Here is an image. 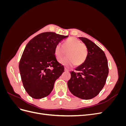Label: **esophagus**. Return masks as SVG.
Masks as SVG:
<instances>
[{
	"label": "esophagus",
	"instance_id": "obj_1",
	"mask_svg": "<svg viewBox=\"0 0 126 126\" xmlns=\"http://www.w3.org/2000/svg\"><path fill=\"white\" fill-rule=\"evenodd\" d=\"M64 71H66V72H68V71H69V70H68V69H67L66 68H64Z\"/></svg>",
	"mask_w": 126,
	"mask_h": 126
}]
</instances>
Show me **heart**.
<instances>
[{"mask_svg": "<svg viewBox=\"0 0 126 126\" xmlns=\"http://www.w3.org/2000/svg\"><path fill=\"white\" fill-rule=\"evenodd\" d=\"M67 52V57L60 61L63 65L71 66L74 64L76 66L81 65L85 62L88 55V49L81 41L75 37H71L64 41L63 46L60 44L56 45L54 55L57 60L63 58Z\"/></svg>", "mask_w": 126, "mask_h": 126, "instance_id": "b5f03b06", "label": "heart"}]
</instances>
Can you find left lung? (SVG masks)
Returning a JSON list of instances; mask_svg holds the SVG:
<instances>
[{
    "label": "left lung",
    "instance_id": "left-lung-1",
    "mask_svg": "<svg viewBox=\"0 0 126 126\" xmlns=\"http://www.w3.org/2000/svg\"><path fill=\"white\" fill-rule=\"evenodd\" d=\"M86 45L88 55L85 62L70 72L68 89L82 99H90L99 94L104 87L109 73L108 62L104 52L92 41L79 37Z\"/></svg>",
    "mask_w": 126,
    "mask_h": 126
}]
</instances>
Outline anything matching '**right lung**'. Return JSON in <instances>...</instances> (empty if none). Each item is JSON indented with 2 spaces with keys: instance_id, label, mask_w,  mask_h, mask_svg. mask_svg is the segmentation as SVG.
I'll return each mask as SVG.
<instances>
[{
  "instance_id": "right-lung-1",
  "label": "right lung",
  "mask_w": 126,
  "mask_h": 126,
  "mask_svg": "<svg viewBox=\"0 0 126 126\" xmlns=\"http://www.w3.org/2000/svg\"><path fill=\"white\" fill-rule=\"evenodd\" d=\"M68 36L53 32L39 34L26 45L19 68L27 93L35 99H41L50 94L57 79L64 72V67L54 55L57 44Z\"/></svg>"
}]
</instances>
